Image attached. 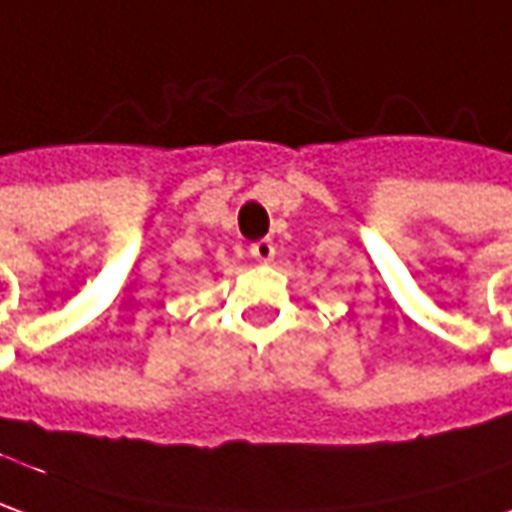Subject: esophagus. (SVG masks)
I'll use <instances>...</instances> for the list:
<instances>
[{"label": "esophagus", "mask_w": 512, "mask_h": 512, "mask_svg": "<svg viewBox=\"0 0 512 512\" xmlns=\"http://www.w3.org/2000/svg\"><path fill=\"white\" fill-rule=\"evenodd\" d=\"M249 255L255 257L257 263H269L271 257H274V243L269 238H263V241H255L249 246Z\"/></svg>", "instance_id": "1"}]
</instances>
